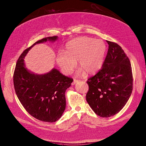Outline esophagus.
Here are the masks:
<instances>
[{
	"instance_id": "esophagus-1",
	"label": "esophagus",
	"mask_w": 146,
	"mask_h": 146,
	"mask_svg": "<svg viewBox=\"0 0 146 146\" xmlns=\"http://www.w3.org/2000/svg\"><path fill=\"white\" fill-rule=\"evenodd\" d=\"M78 82V80H74L73 81V82H72V85H74V84H76V83H77Z\"/></svg>"
}]
</instances>
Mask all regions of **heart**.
Returning <instances> with one entry per match:
<instances>
[{
  "mask_svg": "<svg viewBox=\"0 0 146 146\" xmlns=\"http://www.w3.org/2000/svg\"><path fill=\"white\" fill-rule=\"evenodd\" d=\"M107 50L106 43L100 39L90 37H79L69 41L65 46V53L59 52L56 62L65 75L69 74L77 61L80 66L77 73L94 74L102 68Z\"/></svg>",
  "mask_w": 146,
  "mask_h": 146,
  "instance_id": "b5f03b06",
  "label": "heart"
}]
</instances>
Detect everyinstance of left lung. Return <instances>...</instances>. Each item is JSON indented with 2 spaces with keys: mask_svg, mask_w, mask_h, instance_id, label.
Wrapping results in <instances>:
<instances>
[{
  "mask_svg": "<svg viewBox=\"0 0 146 146\" xmlns=\"http://www.w3.org/2000/svg\"><path fill=\"white\" fill-rule=\"evenodd\" d=\"M109 46L102 69L87 81L86 100L102 117L118 113L127 102L133 90L131 64L122 48L107 40Z\"/></svg>",
  "mask_w": 146,
  "mask_h": 146,
  "instance_id": "left-lung-1",
  "label": "left lung"
}]
</instances>
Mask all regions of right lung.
Masks as SVG:
<instances>
[{
  "instance_id": "add662e5",
  "label": "right lung",
  "mask_w": 146,
  "mask_h": 146,
  "mask_svg": "<svg viewBox=\"0 0 146 146\" xmlns=\"http://www.w3.org/2000/svg\"><path fill=\"white\" fill-rule=\"evenodd\" d=\"M58 39V36L46 37L26 49L17 61L13 74L15 92L24 108L34 118L48 122H54L62 115L66 107L65 91L73 80L56 68L44 74L34 73L26 67L24 58L34 45Z\"/></svg>"
}]
</instances>
